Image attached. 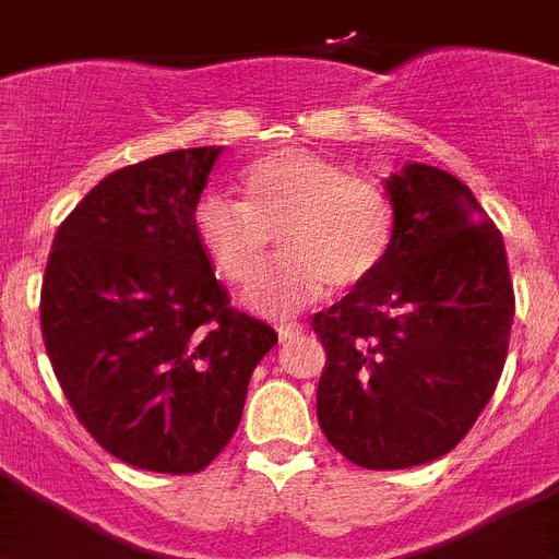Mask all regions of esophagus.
Wrapping results in <instances>:
<instances>
[{"label": "esophagus", "instance_id": "1", "mask_svg": "<svg viewBox=\"0 0 559 559\" xmlns=\"http://www.w3.org/2000/svg\"><path fill=\"white\" fill-rule=\"evenodd\" d=\"M276 333H280V341H296L299 335L305 333V328H302V324H296V322H285V324H280V328H276Z\"/></svg>", "mask_w": 559, "mask_h": 559}]
</instances>
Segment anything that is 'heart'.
Instances as JSON below:
<instances>
[{"label":"heart","mask_w":559,"mask_h":559,"mask_svg":"<svg viewBox=\"0 0 559 559\" xmlns=\"http://www.w3.org/2000/svg\"><path fill=\"white\" fill-rule=\"evenodd\" d=\"M243 201L204 192L192 206V235L215 274L246 283L280 228L289 257L240 294L265 319H288L322 299L330 285L355 288L383 265L394 240L386 190L341 162L305 147H280L240 173Z\"/></svg>","instance_id":"obj_1"}]
</instances>
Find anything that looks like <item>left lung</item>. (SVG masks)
Returning <instances> with one entry per match:
<instances>
[{
    "instance_id": "left-lung-1",
    "label": "left lung",
    "mask_w": 559,
    "mask_h": 559,
    "mask_svg": "<svg viewBox=\"0 0 559 559\" xmlns=\"http://www.w3.org/2000/svg\"><path fill=\"white\" fill-rule=\"evenodd\" d=\"M386 195L383 265L313 316L328 353L319 426L369 471L417 467L462 442L496 392L515 316L503 237L467 185L408 162Z\"/></svg>"
}]
</instances>
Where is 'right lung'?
Listing matches in <instances>:
<instances>
[{
  "instance_id": "add662e5",
  "label": "right lung",
  "mask_w": 559,
  "mask_h": 559,
  "mask_svg": "<svg viewBox=\"0 0 559 559\" xmlns=\"http://www.w3.org/2000/svg\"><path fill=\"white\" fill-rule=\"evenodd\" d=\"M221 145L111 173L58 226L41 333L69 406L120 462L204 471L240 426L254 367L276 344L240 313L192 235Z\"/></svg>"
}]
</instances>
